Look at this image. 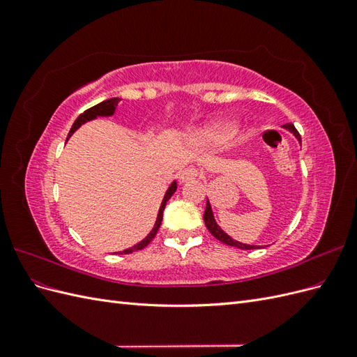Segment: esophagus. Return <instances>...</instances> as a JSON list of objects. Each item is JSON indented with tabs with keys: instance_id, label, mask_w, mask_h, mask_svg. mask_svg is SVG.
<instances>
[{
	"instance_id": "obj_1",
	"label": "esophagus",
	"mask_w": 357,
	"mask_h": 357,
	"mask_svg": "<svg viewBox=\"0 0 357 357\" xmlns=\"http://www.w3.org/2000/svg\"><path fill=\"white\" fill-rule=\"evenodd\" d=\"M198 176H199L198 174V169L193 168V167H189V168L181 171L180 181L181 183H186V181H190V180H195V178H198Z\"/></svg>"
}]
</instances>
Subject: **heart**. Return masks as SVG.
I'll list each match as a JSON object with an SVG mask.
<instances>
[{
	"label": "heart",
	"instance_id": "obj_1",
	"mask_svg": "<svg viewBox=\"0 0 357 357\" xmlns=\"http://www.w3.org/2000/svg\"><path fill=\"white\" fill-rule=\"evenodd\" d=\"M236 123L232 121H218L205 125L192 132V142L199 147L222 146L234 137Z\"/></svg>",
	"mask_w": 357,
	"mask_h": 357
}]
</instances>
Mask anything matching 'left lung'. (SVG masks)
Masks as SVG:
<instances>
[{"label": "left lung", "instance_id": "1", "mask_svg": "<svg viewBox=\"0 0 357 357\" xmlns=\"http://www.w3.org/2000/svg\"><path fill=\"white\" fill-rule=\"evenodd\" d=\"M283 128L287 129L289 132L294 134L296 137L298 142H299V144H301V135L296 131V128L294 126V123H286V125H283ZM204 222H205V226H207V229L210 231V234L214 236V238H218L219 241H222L225 244L236 247V248H243V250H252V248H261L262 247V245L244 244V243H240V241L231 238V236L226 234L218 223H215L214 215H213V210H211V204H210L208 199H207V207H205V211H204Z\"/></svg>", "mask_w": 357, "mask_h": 357}]
</instances>
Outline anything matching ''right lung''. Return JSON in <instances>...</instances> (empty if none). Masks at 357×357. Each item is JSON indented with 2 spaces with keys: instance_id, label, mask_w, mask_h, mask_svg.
I'll return each mask as SVG.
<instances>
[{
  "instance_id": "right-lung-1",
  "label": "right lung",
  "mask_w": 357,
  "mask_h": 357,
  "mask_svg": "<svg viewBox=\"0 0 357 357\" xmlns=\"http://www.w3.org/2000/svg\"><path fill=\"white\" fill-rule=\"evenodd\" d=\"M119 101H121V98L105 100V101H102V102H100V104H96V105L91 107V109L86 110L84 113H82L77 119H75V122L73 123V126H71V129H70V132H68V137H67V142H68V138H70L75 131H77V129H79L83 123L89 122V121H93V119H96L98 116H102V117L113 116L114 112H116V107H117ZM176 190H177V181L174 180V181H172L171 185H169V188L167 189L165 197H164V199H162V202H160L159 213H158V218H156L153 229L149 232V235L146 236L144 240H142L138 244H135V245H132V247H129V248H126V250L119 252V253H123V255L132 253V252H135V250H142V248H144L147 244H150V241H152V240L155 238V235H156V232H158V229H159V226H160V223H162V218H164L165 205H167L168 199L172 197V193H174Z\"/></svg>"
}]
</instances>
